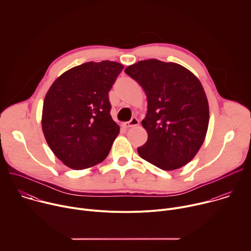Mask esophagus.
Returning <instances> with one entry per match:
<instances>
[{
    "instance_id": "34e87169",
    "label": "esophagus",
    "mask_w": 251,
    "mask_h": 251,
    "mask_svg": "<svg viewBox=\"0 0 251 251\" xmlns=\"http://www.w3.org/2000/svg\"><path fill=\"white\" fill-rule=\"evenodd\" d=\"M137 125H139V120H138L136 117H133L130 121L125 122V123H123V124H122V126H123V127H125V128L134 127V126H137Z\"/></svg>"
}]
</instances>
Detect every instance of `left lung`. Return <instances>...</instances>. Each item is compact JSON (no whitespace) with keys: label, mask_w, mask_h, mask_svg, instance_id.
<instances>
[{"label":"left lung","mask_w":251,"mask_h":251,"mask_svg":"<svg viewBox=\"0 0 251 251\" xmlns=\"http://www.w3.org/2000/svg\"><path fill=\"white\" fill-rule=\"evenodd\" d=\"M125 73L147 95L142 126L148 140L138 148L139 156L164 171L187 165L201 149L209 121L201 81L186 67L155 58L129 65Z\"/></svg>","instance_id":"obj_1"}]
</instances>
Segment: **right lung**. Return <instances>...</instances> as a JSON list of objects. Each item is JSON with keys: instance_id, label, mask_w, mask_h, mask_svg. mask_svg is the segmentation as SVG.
Segmentation results:
<instances>
[{"instance_id": "add662e5", "label": "right lung", "mask_w": 251, "mask_h": 251, "mask_svg": "<svg viewBox=\"0 0 251 251\" xmlns=\"http://www.w3.org/2000/svg\"><path fill=\"white\" fill-rule=\"evenodd\" d=\"M123 68L110 60L85 62L65 71L47 92L43 132L68 168L87 169L108 156L120 130L110 115L108 92Z\"/></svg>"}]
</instances>
